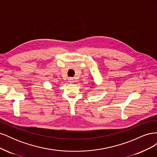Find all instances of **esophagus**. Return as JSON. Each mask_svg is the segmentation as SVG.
<instances>
[{
    "label": "esophagus",
    "instance_id": "esophagus-1",
    "mask_svg": "<svg viewBox=\"0 0 157 157\" xmlns=\"http://www.w3.org/2000/svg\"><path fill=\"white\" fill-rule=\"evenodd\" d=\"M68 81H69V82H70V83H73V82H74V79H73V78L70 77V78H68Z\"/></svg>",
    "mask_w": 157,
    "mask_h": 157
}]
</instances>
